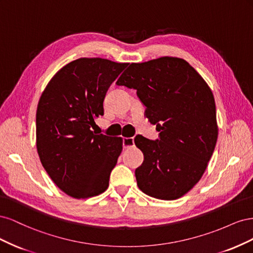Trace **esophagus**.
Instances as JSON below:
<instances>
[{"mask_svg":"<svg viewBox=\"0 0 253 253\" xmlns=\"http://www.w3.org/2000/svg\"><path fill=\"white\" fill-rule=\"evenodd\" d=\"M134 138L133 137H126V138H124V148L125 149H128V148H132L134 147Z\"/></svg>","mask_w":253,"mask_h":253,"instance_id":"obj_1","label":"esophagus"}]
</instances>
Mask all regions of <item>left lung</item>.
I'll return each mask as SVG.
<instances>
[{
	"mask_svg": "<svg viewBox=\"0 0 253 253\" xmlns=\"http://www.w3.org/2000/svg\"><path fill=\"white\" fill-rule=\"evenodd\" d=\"M116 84L137 90L147 106L145 116L160 132L155 141L135 137L144 156L135 171L137 186L158 200L187 194L202 178L217 141L211 88L186 60L176 57L132 63Z\"/></svg>",
	"mask_w": 253,
	"mask_h": 253,
	"instance_id": "1",
	"label": "left lung"
}]
</instances>
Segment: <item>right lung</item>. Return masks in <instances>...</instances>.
<instances>
[{"label": "right lung", "mask_w": 253, "mask_h": 253, "mask_svg": "<svg viewBox=\"0 0 253 253\" xmlns=\"http://www.w3.org/2000/svg\"><path fill=\"white\" fill-rule=\"evenodd\" d=\"M127 63L80 58L59 70L37 108L36 144L41 164L64 193L83 200L103 193L122 152L121 137L90 127L103 115L108 88Z\"/></svg>", "instance_id": "obj_1"}]
</instances>
